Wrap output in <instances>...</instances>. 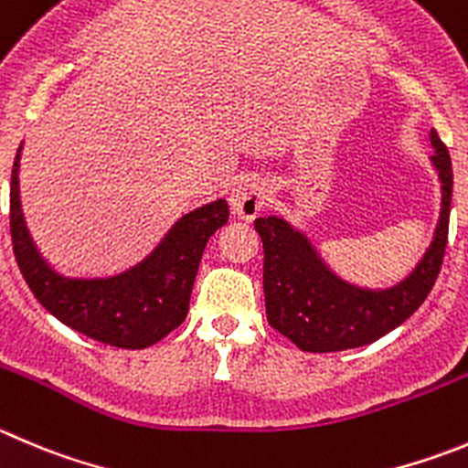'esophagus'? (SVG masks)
Returning <instances> with one entry per match:
<instances>
[{"instance_id": "34e87169", "label": "esophagus", "mask_w": 468, "mask_h": 468, "mask_svg": "<svg viewBox=\"0 0 468 468\" xmlns=\"http://www.w3.org/2000/svg\"><path fill=\"white\" fill-rule=\"evenodd\" d=\"M268 203V185L259 177H247L230 194V209L238 219H254Z\"/></svg>"}]
</instances>
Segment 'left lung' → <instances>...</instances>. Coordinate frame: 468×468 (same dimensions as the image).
<instances>
[{
  "instance_id": "left-lung-1",
  "label": "left lung",
  "mask_w": 468,
  "mask_h": 468,
  "mask_svg": "<svg viewBox=\"0 0 468 468\" xmlns=\"http://www.w3.org/2000/svg\"><path fill=\"white\" fill-rule=\"evenodd\" d=\"M431 156L443 182V209L434 242L416 272L390 291H365L335 277L307 239L277 217L254 221L263 239L265 312L274 330L300 351L335 353L367 346L411 316L430 295L443 265L451 224L452 165L448 147L434 129Z\"/></svg>"
}]
</instances>
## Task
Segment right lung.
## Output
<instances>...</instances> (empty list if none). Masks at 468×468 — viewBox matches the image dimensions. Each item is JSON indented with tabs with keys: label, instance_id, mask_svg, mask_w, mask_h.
<instances>
[{
	"label": "right lung",
	"instance_id": "1",
	"mask_svg": "<svg viewBox=\"0 0 468 468\" xmlns=\"http://www.w3.org/2000/svg\"><path fill=\"white\" fill-rule=\"evenodd\" d=\"M17 147L11 173V242L34 298L64 325L117 348H147L180 325L209 235L229 221V203L214 200L182 217L150 259L108 279H64L38 256L17 198Z\"/></svg>",
	"mask_w": 468,
	"mask_h": 468
}]
</instances>
